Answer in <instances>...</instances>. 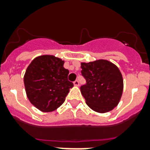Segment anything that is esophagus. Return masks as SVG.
<instances>
[{"label": "esophagus", "instance_id": "obj_1", "mask_svg": "<svg viewBox=\"0 0 150 150\" xmlns=\"http://www.w3.org/2000/svg\"><path fill=\"white\" fill-rule=\"evenodd\" d=\"M74 86H79V82L78 80H75V82H74Z\"/></svg>", "mask_w": 150, "mask_h": 150}]
</instances>
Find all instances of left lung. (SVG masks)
Wrapping results in <instances>:
<instances>
[{"instance_id": "1", "label": "left lung", "mask_w": 150, "mask_h": 150, "mask_svg": "<svg viewBox=\"0 0 150 150\" xmlns=\"http://www.w3.org/2000/svg\"><path fill=\"white\" fill-rule=\"evenodd\" d=\"M82 75L86 84L81 93L86 104L98 113H107L116 107L123 93V78L119 68L107 60L82 62Z\"/></svg>"}]
</instances>
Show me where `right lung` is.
Masks as SVG:
<instances>
[{"mask_svg":"<svg viewBox=\"0 0 150 150\" xmlns=\"http://www.w3.org/2000/svg\"><path fill=\"white\" fill-rule=\"evenodd\" d=\"M64 61L54 55L34 58L24 75L25 89L32 104L43 112H50L62 105L73 83Z\"/></svg>","mask_w":150,"mask_h":150,"instance_id":"obj_1","label":"right lung"}]
</instances>
